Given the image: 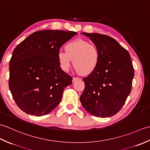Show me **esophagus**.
<instances>
[{"mask_svg":"<svg viewBox=\"0 0 150 150\" xmlns=\"http://www.w3.org/2000/svg\"><path fill=\"white\" fill-rule=\"evenodd\" d=\"M80 80H81V79H80V78L73 77V80H72V82H76V81H80Z\"/></svg>","mask_w":150,"mask_h":150,"instance_id":"esophagus-1","label":"esophagus"}]
</instances>
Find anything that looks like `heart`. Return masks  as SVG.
<instances>
[{
	"label": "heart",
	"instance_id": "heart-1",
	"mask_svg": "<svg viewBox=\"0 0 150 150\" xmlns=\"http://www.w3.org/2000/svg\"><path fill=\"white\" fill-rule=\"evenodd\" d=\"M65 52L57 55L60 67L64 71L69 69L71 60L76 71L84 75L93 73L99 64L100 53L97 47L86 40L70 41L66 44Z\"/></svg>",
	"mask_w": 150,
	"mask_h": 150
}]
</instances>
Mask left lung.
Returning <instances> with one entry per match:
<instances>
[{
  "label": "left lung",
  "mask_w": 150,
  "mask_h": 150,
  "mask_svg": "<svg viewBox=\"0 0 150 150\" xmlns=\"http://www.w3.org/2000/svg\"><path fill=\"white\" fill-rule=\"evenodd\" d=\"M89 37L100 53L97 69L83 79L80 97L84 109L96 117H109L119 112L132 90L134 69L129 52L106 35L81 33Z\"/></svg>",
  "instance_id": "8db88e82"
}]
</instances>
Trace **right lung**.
<instances>
[{
    "label": "right lung",
    "mask_w": 150,
    "mask_h": 150,
    "mask_svg": "<svg viewBox=\"0 0 150 150\" xmlns=\"http://www.w3.org/2000/svg\"><path fill=\"white\" fill-rule=\"evenodd\" d=\"M77 33L46 30L34 32L13 52L9 88L18 108L37 117L58 106L72 77L60 67L57 55L64 44Z\"/></svg>",
    "instance_id": "1"
}]
</instances>
